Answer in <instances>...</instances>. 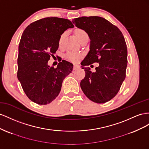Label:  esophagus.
Returning <instances> with one entry per match:
<instances>
[{
    "label": "esophagus",
    "instance_id": "obj_1",
    "mask_svg": "<svg viewBox=\"0 0 149 149\" xmlns=\"http://www.w3.org/2000/svg\"><path fill=\"white\" fill-rule=\"evenodd\" d=\"M79 68H80V66H79V65H74V70L78 69Z\"/></svg>",
    "mask_w": 149,
    "mask_h": 149
}]
</instances>
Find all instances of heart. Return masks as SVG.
Returning <instances> with one entry per match:
<instances>
[{
	"mask_svg": "<svg viewBox=\"0 0 149 149\" xmlns=\"http://www.w3.org/2000/svg\"><path fill=\"white\" fill-rule=\"evenodd\" d=\"M75 34H76V36H77L79 40L84 36H87L86 31H84V30H82V29L76 30ZM65 36H66L65 32L62 33V34L61 35L60 39H59V45H62L63 44V41H64V39L65 38ZM65 57L67 58V59H68V60L70 61L76 62L79 60L80 57H81V54L77 52H75V51H69V52L66 54Z\"/></svg>",
	"mask_w": 149,
	"mask_h": 149,
	"instance_id": "heart-1",
	"label": "heart"
}]
</instances>
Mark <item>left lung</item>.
Returning a JSON list of instances; mask_svg holds the SVG:
<instances>
[{"label": "left lung", "instance_id": "obj_1", "mask_svg": "<svg viewBox=\"0 0 149 149\" xmlns=\"http://www.w3.org/2000/svg\"><path fill=\"white\" fill-rule=\"evenodd\" d=\"M72 22L86 31L91 40L90 50L81 62L86 76L80 87L91 100L107 102L117 95L125 78L127 49L124 36L116 25L100 17H82ZM94 62L100 64L95 72L84 67Z\"/></svg>", "mask_w": 149, "mask_h": 149}]
</instances>
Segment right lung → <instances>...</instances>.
Returning <instances> with one entry per match:
<instances>
[{
	"instance_id": "1",
	"label": "right lung",
	"mask_w": 149,
	"mask_h": 149,
	"mask_svg": "<svg viewBox=\"0 0 149 149\" xmlns=\"http://www.w3.org/2000/svg\"><path fill=\"white\" fill-rule=\"evenodd\" d=\"M74 26L69 20L46 17L32 22L24 30L19 45L17 78L25 94L33 102L46 105L61 92L63 79L73 69L63 60L57 68L48 61L58 48L62 33Z\"/></svg>"
}]
</instances>
